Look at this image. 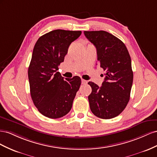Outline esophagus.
<instances>
[{
	"label": "esophagus",
	"mask_w": 157,
	"mask_h": 157,
	"mask_svg": "<svg viewBox=\"0 0 157 157\" xmlns=\"http://www.w3.org/2000/svg\"><path fill=\"white\" fill-rule=\"evenodd\" d=\"M82 83L83 85H86V84L87 83V82L86 81V80H85V79H82Z\"/></svg>",
	"instance_id": "esophagus-1"
}]
</instances>
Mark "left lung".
Returning <instances> with one entry per match:
<instances>
[{
  "mask_svg": "<svg viewBox=\"0 0 157 157\" xmlns=\"http://www.w3.org/2000/svg\"><path fill=\"white\" fill-rule=\"evenodd\" d=\"M85 36L97 49V60L105 71L101 87L89 82V95L92 113L102 119L118 116L126 108L133 83L131 58L124 43L105 31H84Z\"/></svg>",
  "mask_w": 157,
  "mask_h": 157,
  "instance_id": "1",
  "label": "left lung"
}]
</instances>
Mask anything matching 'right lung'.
Here are the masks:
<instances>
[{
    "instance_id": "right-lung-1",
    "label": "right lung",
    "mask_w": 157,
    "mask_h": 157,
    "mask_svg": "<svg viewBox=\"0 0 157 157\" xmlns=\"http://www.w3.org/2000/svg\"><path fill=\"white\" fill-rule=\"evenodd\" d=\"M81 34V31L53 30L35 44L28 68L31 97L39 113L49 118L69 113L81 85L78 76L65 80L57 71L70 44Z\"/></svg>"
}]
</instances>
